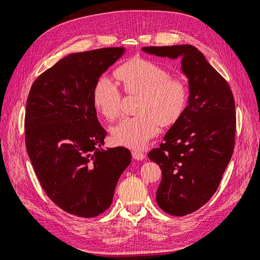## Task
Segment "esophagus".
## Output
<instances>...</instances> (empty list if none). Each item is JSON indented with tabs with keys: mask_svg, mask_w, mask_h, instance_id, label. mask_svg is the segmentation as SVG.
<instances>
[{
	"mask_svg": "<svg viewBox=\"0 0 260 260\" xmlns=\"http://www.w3.org/2000/svg\"><path fill=\"white\" fill-rule=\"evenodd\" d=\"M132 156H133L135 159H137V160H143V159L146 157V155H145L143 152L139 151V150H134V151L132 152Z\"/></svg>",
	"mask_w": 260,
	"mask_h": 260,
	"instance_id": "obj_1",
	"label": "esophagus"
}]
</instances>
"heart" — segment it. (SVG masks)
Wrapping results in <instances>:
<instances>
[{"label": "heart", "mask_w": 260, "mask_h": 260, "mask_svg": "<svg viewBox=\"0 0 260 260\" xmlns=\"http://www.w3.org/2000/svg\"><path fill=\"white\" fill-rule=\"evenodd\" d=\"M127 94H140V115L124 117L111 129L115 144L131 149H143L155 137L164 124L175 123L187 105L188 90L182 80L172 78L162 66L148 60L135 59L122 64L116 71ZM122 92L118 85L107 76L99 78L92 103L106 119L113 120L121 112Z\"/></svg>", "instance_id": "heart-1"}]
</instances>
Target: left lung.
<instances>
[{
  "label": "left lung",
  "instance_id": "8db88e82",
  "mask_svg": "<svg viewBox=\"0 0 260 260\" xmlns=\"http://www.w3.org/2000/svg\"><path fill=\"white\" fill-rule=\"evenodd\" d=\"M142 50L161 57H180L188 78V105L165 142L148 153L162 175L157 205L170 215L185 216L213 197L233 156L235 99L226 80L194 46H148Z\"/></svg>",
  "mask_w": 260,
  "mask_h": 260
}]
</instances>
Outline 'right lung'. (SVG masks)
<instances>
[{
    "label": "right lung",
    "mask_w": 260,
    "mask_h": 260,
    "mask_svg": "<svg viewBox=\"0 0 260 260\" xmlns=\"http://www.w3.org/2000/svg\"><path fill=\"white\" fill-rule=\"evenodd\" d=\"M123 52L107 47L69 54L35 80L27 96L24 137L34 171L47 197L78 217L111 206L132 160L124 147L102 149L107 132L92 103L96 81Z\"/></svg>",
    "instance_id": "right-lung-1"
}]
</instances>
